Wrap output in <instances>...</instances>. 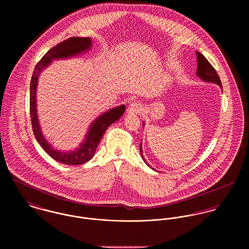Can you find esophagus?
Wrapping results in <instances>:
<instances>
[{
	"instance_id": "34e87169",
	"label": "esophagus",
	"mask_w": 249,
	"mask_h": 249,
	"mask_svg": "<svg viewBox=\"0 0 249 249\" xmlns=\"http://www.w3.org/2000/svg\"><path fill=\"white\" fill-rule=\"evenodd\" d=\"M142 110L141 104L139 102H133L127 107V113L129 114H138Z\"/></svg>"
}]
</instances>
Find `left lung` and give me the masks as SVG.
<instances>
[{
  "mask_svg": "<svg viewBox=\"0 0 249 249\" xmlns=\"http://www.w3.org/2000/svg\"><path fill=\"white\" fill-rule=\"evenodd\" d=\"M196 56H197V71H196V74L201 79H203L204 81L213 82L215 84H218L220 86V88H222L221 87L220 78H219L216 71L214 70V68L210 64V62L199 52H196ZM140 152H141L142 160L145 162L146 165H148L146 163V160L142 156V142L140 143Z\"/></svg>",
  "mask_w": 249,
  "mask_h": 249,
  "instance_id": "left-lung-1",
  "label": "left lung"
}]
</instances>
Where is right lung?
Here are the masks:
<instances>
[{"instance_id":"add662e5","label":"right lung","mask_w":249,"mask_h":249,"mask_svg":"<svg viewBox=\"0 0 249 249\" xmlns=\"http://www.w3.org/2000/svg\"><path fill=\"white\" fill-rule=\"evenodd\" d=\"M91 45L92 42L89 37H71L60 42L56 46L50 49L41 58V60L36 64L31 80L30 111L34 134L36 136L37 142L40 143L42 148L52 158L65 165H81L92 159V157L95 155L99 142H101L105 132L107 131V127L113 123H115L117 120H119L125 110L124 106H121L110 109L109 111L101 115L97 120H95V122L90 126L85 141L83 143H81L80 147H78L74 151L61 152L59 150L53 149L42 135L36 114V97L38 74L42 71V69L47 67L52 62L53 59L66 58L78 54L89 50Z\"/></svg>"}]
</instances>
